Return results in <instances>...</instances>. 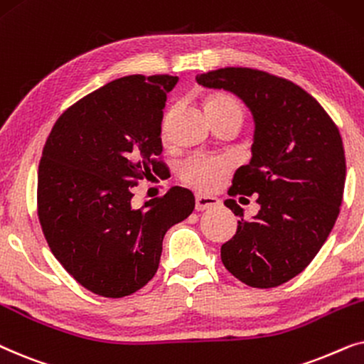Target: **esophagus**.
I'll return each instance as SVG.
<instances>
[{
    "label": "esophagus",
    "mask_w": 364,
    "mask_h": 364,
    "mask_svg": "<svg viewBox=\"0 0 364 364\" xmlns=\"http://www.w3.org/2000/svg\"><path fill=\"white\" fill-rule=\"evenodd\" d=\"M220 205V200L213 196H203V195H196V211H205V210H211Z\"/></svg>",
    "instance_id": "34e87169"
}]
</instances>
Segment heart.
Masks as SVG:
<instances>
[{
  "label": "heart",
  "mask_w": 364,
  "mask_h": 364,
  "mask_svg": "<svg viewBox=\"0 0 364 364\" xmlns=\"http://www.w3.org/2000/svg\"><path fill=\"white\" fill-rule=\"evenodd\" d=\"M206 111L211 121L220 118H240L243 121V106L228 93H215L206 100ZM230 171V161L221 156H191L179 166V178L188 186L200 191H213L223 176Z\"/></svg>",
  "instance_id": "1"
}]
</instances>
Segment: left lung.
Here are the masks:
<instances>
[{"mask_svg":"<svg viewBox=\"0 0 364 364\" xmlns=\"http://www.w3.org/2000/svg\"><path fill=\"white\" fill-rule=\"evenodd\" d=\"M196 81L236 95L255 119L253 156L236 169L230 195H255L259 211L248 221L238 203L225 201L241 220L221 246L223 264L248 287H279L311 263L340 215L346 179L340 129L311 95L266 71L221 68Z\"/></svg>","mask_w":364,"mask_h":364,"instance_id":"8db88e82","label":"left lung"}]
</instances>
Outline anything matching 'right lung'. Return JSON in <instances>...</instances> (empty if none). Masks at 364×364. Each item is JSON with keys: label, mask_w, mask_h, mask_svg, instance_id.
Masks as SVG:
<instances>
[{"label": "right lung", "mask_w": 364, "mask_h": 364, "mask_svg": "<svg viewBox=\"0 0 364 364\" xmlns=\"http://www.w3.org/2000/svg\"><path fill=\"white\" fill-rule=\"evenodd\" d=\"M178 76L132 75L70 106L53 126L38 168V216L51 253L81 287L105 298L141 289L163 238L195 210L174 186L132 206L133 188L164 169L163 108Z\"/></svg>", "instance_id": "right-lung-1"}]
</instances>
